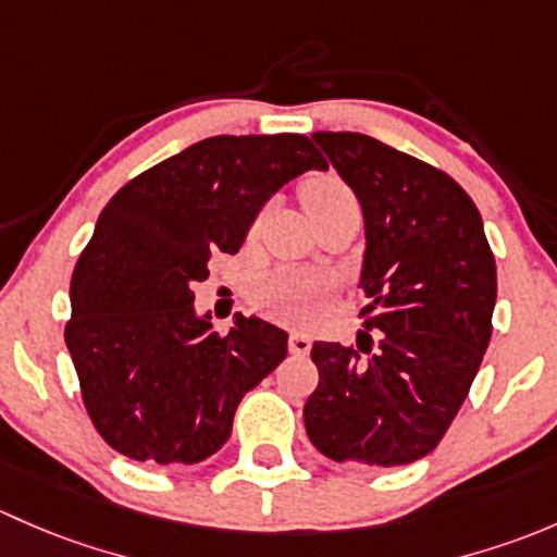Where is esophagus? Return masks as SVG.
Listing matches in <instances>:
<instances>
[{
  "instance_id": "esophagus-1",
  "label": "esophagus",
  "mask_w": 557,
  "mask_h": 557,
  "mask_svg": "<svg viewBox=\"0 0 557 557\" xmlns=\"http://www.w3.org/2000/svg\"><path fill=\"white\" fill-rule=\"evenodd\" d=\"M289 351L297 354V357H306L311 351V337L306 332H292L289 335Z\"/></svg>"
}]
</instances>
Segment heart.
I'll return each mask as SVG.
<instances>
[{
  "label": "heart",
  "mask_w": 557,
  "mask_h": 557,
  "mask_svg": "<svg viewBox=\"0 0 557 557\" xmlns=\"http://www.w3.org/2000/svg\"><path fill=\"white\" fill-rule=\"evenodd\" d=\"M354 195L348 190L346 182H341L332 174L311 176V180L302 185L300 200L306 206L308 214H317L324 206L337 203V200H351ZM326 292V281L317 276H302V273L281 271L273 273L271 278L262 281L257 286V302H260L265 311L276 313L284 319H306L317 311Z\"/></svg>",
  "instance_id": "heart-1"
}]
</instances>
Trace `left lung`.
<instances>
[{
  "instance_id": "8db88e82",
  "label": "left lung",
  "mask_w": 557,
  "mask_h": 557,
  "mask_svg": "<svg viewBox=\"0 0 557 557\" xmlns=\"http://www.w3.org/2000/svg\"><path fill=\"white\" fill-rule=\"evenodd\" d=\"M313 141L364 211L357 346L313 343L306 432L332 461L399 467L432 453L493 332L496 262L474 200L445 171L364 134Z\"/></svg>"
}]
</instances>
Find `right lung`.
<instances>
[{
	"label": "right lung",
	"mask_w": 557,
	"mask_h": 557,
	"mask_svg": "<svg viewBox=\"0 0 557 557\" xmlns=\"http://www.w3.org/2000/svg\"><path fill=\"white\" fill-rule=\"evenodd\" d=\"M326 169L308 136H211L120 187L72 273L66 348L96 432L134 461L198 463L227 443L244 394L286 357V332L193 308L209 257L236 255L273 193Z\"/></svg>",
	"instance_id": "1"
}]
</instances>
